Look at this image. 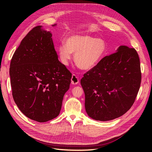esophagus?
Masks as SVG:
<instances>
[{
    "label": "esophagus",
    "instance_id": "34e87169",
    "mask_svg": "<svg viewBox=\"0 0 152 152\" xmlns=\"http://www.w3.org/2000/svg\"><path fill=\"white\" fill-rule=\"evenodd\" d=\"M79 78H78L75 75H72V79H71V83L73 85H77L78 83H79Z\"/></svg>",
    "mask_w": 152,
    "mask_h": 152
}]
</instances>
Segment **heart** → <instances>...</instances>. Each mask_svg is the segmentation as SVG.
I'll use <instances>...</instances> for the list:
<instances>
[{"label":"heart","instance_id":"obj_1","mask_svg":"<svg viewBox=\"0 0 152 152\" xmlns=\"http://www.w3.org/2000/svg\"><path fill=\"white\" fill-rule=\"evenodd\" d=\"M58 48L59 61L67 66L74 54L76 65L82 70H90L102 61L107 53V42L102 38L87 34H73L64 40Z\"/></svg>","mask_w":152,"mask_h":152}]
</instances>
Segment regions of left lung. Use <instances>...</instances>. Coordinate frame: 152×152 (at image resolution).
I'll return each mask as SVG.
<instances>
[{
    "mask_svg": "<svg viewBox=\"0 0 152 152\" xmlns=\"http://www.w3.org/2000/svg\"><path fill=\"white\" fill-rule=\"evenodd\" d=\"M141 80L139 56L134 48L119 46L104 57L80 80L85 94V108L96 121H108L131 108Z\"/></svg>",
    "mask_w": 152,
    "mask_h": 152,
    "instance_id": "left-lung-1",
    "label": "left lung"
}]
</instances>
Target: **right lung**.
Wrapping results in <instances>:
<instances>
[{
	"label": "right lung",
	"mask_w": 152,
	"mask_h": 152,
	"mask_svg": "<svg viewBox=\"0 0 152 152\" xmlns=\"http://www.w3.org/2000/svg\"><path fill=\"white\" fill-rule=\"evenodd\" d=\"M10 75L13 99L26 117L45 122L58 116L72 73L58 60L49 31L37 26L28 32L13 54Z\"/></svg>",
	"instance_id": "obj_1"
}]
</instances>
